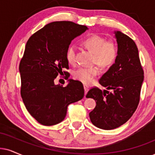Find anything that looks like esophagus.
I'll return each instance as SVG.
<instances>
[{
	"instance_id": "esophagus-1",
	"label": "esophagus",
	"mask_w": 155,
	"mask_h": 155,
	"mask_svg": "<svg viewBox=\"0 0 155 155\" xmlns=\"http://www.w3.org/2000/svg\"><path fill=\"white\" fill-rule=\"evenodd\" d=\"M84 91H85V97H86L87 91H89V87H88L87 85H84Z\"/></svg>"
}]
</instances>
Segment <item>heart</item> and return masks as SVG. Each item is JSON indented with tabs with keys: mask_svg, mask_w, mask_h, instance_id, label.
Listing matches in <instances>:
<instances>
[{
	"mask_svg": "<svg viewBox=\"0 0 155 155\" xmlns=\"http://www.w3.org/2000/svg\"><path fill=\"white\" fill-rule=\"evenodd\" d=\"M81 44L94 54L93 63L97 64L103 68H108L116 61L118 56V48L112 41H106L102 36L92 34L82 41ZM66 59L71 64L76 61L75 48L70 46L66 51ZM99 65L89 68H80L74 72V79L84 84H89L100 73Z\"/></svg>",
	"mask_w": 155,
	"mask_h": 155,
	"instance_id": "b5f03b06",
	"label": "heart"
}]
</instances>
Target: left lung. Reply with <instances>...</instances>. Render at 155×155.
Returning <instances> with one entry per match:
<instances>
[{"instance_id": "left-lung-1", "label": "left lung", "mask_w": 155, "mask_h": 155, "mask_svg": "<svg viewBox=\"0 0 155 155\" xmlns=\"http://www.w3.org/2000/svg\"><path fill=\"white\" fill-rule=\"evenodd\" d=\"M118 56L115 63L99 79L107 89L93 87L86 97L97 105L89 113L91 123L98 128L110 130L127 122L137 108L144 80L138 48L132 38L121 31H115Z\"/></svg>"}]
</instances>
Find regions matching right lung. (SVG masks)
Segmentation results:
<instances>
[{"mask_svg": "<svg viewBox=\"0 0 155 155\" xmlns=\"http://www.w3.org/2000/svg\"><path fill=\"white\" fill-rule=\"evenodd\" d=\"M88 28L71 21H55L31 36L19 64L21 95L25 108L41 124L52 126L65 118L68 106L83 99L81 82L69 79L66 87L56 85L58 75L70 74L66 51L71 41Z\"/></svg>", "mask_w": 155, "mask_h": 155, "instance_id": "add662e5", "label": "right lung"}]
</instances>
